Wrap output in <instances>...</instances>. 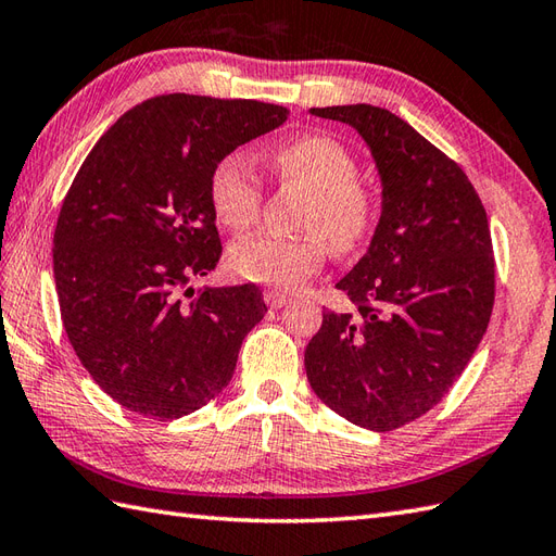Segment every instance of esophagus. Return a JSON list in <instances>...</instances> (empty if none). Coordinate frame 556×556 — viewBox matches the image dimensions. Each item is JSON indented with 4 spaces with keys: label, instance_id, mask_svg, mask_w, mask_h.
Here are the masks:
<instances>
[{
    "label": "esophagus",
    "instance_id": "obj_1",
    "mask_svg": "<svg viewBox=\"0 0 556 556\" xmlns=\"http://www.w3.org/2000/svg\"><path fill=\"white\" fill-rule=\"evenodd\" d=\"M265 303L273 309H279L289 303V295H283L281 291H265Z\"/></svg>",
    "mask_w": 556,
    "mask_h": 556
}]
</instances>
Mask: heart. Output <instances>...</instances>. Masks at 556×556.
Returning a JSON list of instances; mask_svg holds the SVG:
<instances>
[{"label": "heart", "instance_id": "obj_1", "mask_svg": "<svg viewBox=\"0 0 556 556\" xmlns=\"http://www.w3.org/2000/svg\"><path fill=\"white\" fill-rule=\"evenodd\" d=\"M283 187L305 191L301 215L305 237L255 235L237 241L229 267L241 279L295 291L321 273L329 247L337 253L357 251L371 237L381 215L377 189L359 179L355 153L337 137L309 132L283 141L265 159ZM215 217L231 231L251 229L263 211V182L241 153L219 159L208 177Z\"/></svg>", "mask_w": 556, "mask_h": 556}]
</instances>
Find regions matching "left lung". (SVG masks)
Returning <instances> with one entry per match:
<instances>
[{"instance_id": "8db88e82", "label": "left lung", "mask_w": 556, "mask_h": 556, "mask_svg": "<svg viewBox=\"0 0 556 556\" xmlns=\"http://www.w3.org/2000/svg\"><path fill=\"white\" fill-rule=\"evenodd\" d=\"M309 113L365 137L383 211L367 255L337 283L355 309H327L305 348V374L337 415L393 431L441 403L488 329V215L467 173L395 113L369 103Z\"/></svg>"}]
</instances>
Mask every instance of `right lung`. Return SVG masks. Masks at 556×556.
I'll return each mask as SVG.
<instances>
[{"mask_svg": "<svg viewBox=\"0 0 556 556\" xmlns=\"http://www.w3.org/2000/svg\"><path fill=\"white\" fill-rule=\"evenodd\" d=\"M287 118L253 99L161 94L121 115L77 170L54 229L61 321L89 377L135 415L203 407L265 317L255 283H189L223 255L213 165Z\"/></svg>", "mask_w": 556, "mask_h": 556, "instance_id": "1", "label": "right lung"}]
</instances>
